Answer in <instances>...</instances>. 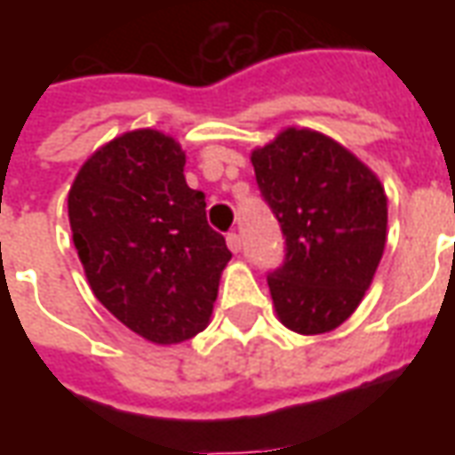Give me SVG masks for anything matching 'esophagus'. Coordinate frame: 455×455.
I'll return each mask as SVG.
<instances>
[{"mask_svg":"<svg viewBox=\"0 0 455 455\" xmlns=\"http://www.w3.org/2000/svg\"><path fill=\"white\" fill-rule=\"evenodd\" d=\"M227 246L231 248V253H238V251H241V236H238L236 231H231L227 236Z\"/></svg>","mask_w":455,"mask_h":455,"instance_id":"obj_1","label":"esophagus"}]
</instances>
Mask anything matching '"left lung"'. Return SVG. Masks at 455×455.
<instances>
[{
	"mask_svg": "<svg viewBox=\"0 0 455 455\" xmlns=\"http://www.w3.org/2000/svg\"><path fill=\"white\" fill-rule=\"evenodd\" d=\"M251 163L287 246L285 263L267 275L277 319L302 336L334 331L380 266L385 188L351 150L312 129L287 126Z\"/></svg>",
	"mask_w": 455,
	"mask_h": 455,
	"instance_id": "1",
	"label": "left lung"
}]
</instances>
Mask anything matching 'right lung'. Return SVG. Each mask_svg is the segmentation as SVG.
Listing matches in <instances>:
<instances>
[{
    "label": "right lung",
    "instance_id": "right-lung-1",
    "mask_svg": "<svg viewBox=\"0 0 455 455\" xmlns=\"http://www.w3.org/2000/svg\"><path fill=\"white\" fill-rule=\"evenodd\" d=\"M185 182V150L156 129L121 133L84 160L68 192L77 256L94 297L146 341L204 331L231 251Z\"/></svg>",
    "mask_w": 455,
    "mask_h": 455
}]
</instances>
